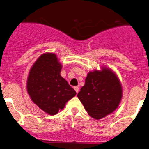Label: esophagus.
I'll list each match as a JSON object with an SVG mask.
<instances>
[{
	"mask_svg": "<svg viewBox=\"0 0 149 149\" xmlns=\"http://www.w3.org/2000/svg\"><path fill=\"white\" fill-rule=\"evenodd\" d=\"M74 90H75V91L76 92V93H79V87H74Z\"/></svg>",
	"mask_w": 149,
	"mask_h": 149,
	"instance_id": "1",
	"label": "esophagus"
}]
</instances>
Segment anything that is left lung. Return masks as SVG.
Returning <instances> with one entry per match:
<instances>
[{"instance_id": "obj_1", "label": "left lung", "mask_w": 149, "mask_h": 149, "mask_svg": "<svg viewBox=\"0 0 149 149\" xmlns=\"http://www.w3.org/2000/svg\"><path fill=\"white\" fill-rule=\"evenodd\" d=\"M122 87L108 68L90 72L77 96L91 117L100 120L114 111L122 99Z\"/></svg>"}]
</instances>
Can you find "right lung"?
Instances as JSON below:
<instances>
[{"instance_id":"1","label":"right lung","mask_w":149,"mask_h":149,"mask_svg":"<svg viewBox=\"0 0 149 149\" xmlns=\"http://www.w3.org/2000/svg\"><path fill=\"white\" fill-rule=\"evenodd\" d=\"M61 69L56 55L45 53L35 62L27 79V91L31 100L49 115L62 110L67 102L76 94L61 77Z\"/></svg>"}]
</instances>
